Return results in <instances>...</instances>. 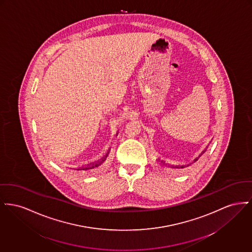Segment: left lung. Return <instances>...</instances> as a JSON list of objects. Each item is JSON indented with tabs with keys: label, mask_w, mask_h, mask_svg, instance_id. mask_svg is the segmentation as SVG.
<instances>
[{
	"label": "left lung",
	"mask_w": 252,
	"mask_h": 252,
	"mask_svg": "<svg viewBox=\"0 0 252 252\" xmlns=\"http://www.w3.org/2000/svg\"><path fill=\"white\" fill-rule=\"evenodd\" d=\"M205 152H206V150L203 151V153H205ZM203 153H202V154H203ZM197 160H198V159H196L195 162H196ZM161 163H162L163 165H167L168 167H171V168H185L186 166H188V165L190 164V163H189V164H188V165H175V166H174V165H171V164H169V163H164V162H163V161H161Z\"/></svg>",
	"instance_id": "obj_1"
}]
</instances>
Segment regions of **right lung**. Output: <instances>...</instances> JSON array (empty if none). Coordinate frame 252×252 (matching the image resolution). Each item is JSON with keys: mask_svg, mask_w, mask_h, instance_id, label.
Instances as JSON below:
<instances>
[{"mask_svg": "<svg viewBox=\"0 0 252 252\" xmlns=\"http://www.w3.org/2000/svg\"><path fill=\"white\" fill-rule=\"evenodd\" d=\"M106 156H107V154H105V156L103 157L101 160H99V161H97V162H95V163H89L87 166L83 167V170H89V169H92V168H95V167L101 165V163H103V162L105 160Z\"/></svg>", "mask_w": 252, "mask_h": 252, "instance_id": "right-lung-1", "label": "right lung"}]
</instances>
